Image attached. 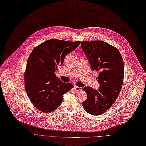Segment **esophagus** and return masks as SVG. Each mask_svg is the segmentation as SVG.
Listing matches in <instances>:
<instances>
[{"instance_id": "esophagus-1", "label": "esophagus", "mask_w": 146, "mask_h": 146, "mask_svg": "<svg viewBox=\"0 0 146 146\" xmlns=\"http://www.w3.org/2000/svg\"><path fill=\"white\" fill-rule=\"evenodd\" d=\"M74 89L76 90V91H80V90H82V88H81V87H78V86H74Z\"/></svg>"}]
</instances>
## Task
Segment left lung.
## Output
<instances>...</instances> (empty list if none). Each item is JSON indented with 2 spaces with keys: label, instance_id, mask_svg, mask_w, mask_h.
<instances>
[{
  "label": "left lung",
  "instance_id": "left-lung-1",
  "mask_svg": "<svg viewBox=\"0 0 146 146\" xmlns=\"http://www.w3.org/2000/svg\"><path fill=\"white\" fill-rule=\"evenodd\" d=\"M92 71H99V88L86 87L87 100L82 106L88 113L100 115L110 108L121 90L124 77L122 57L119 50L103 41H82L81 44Z\"/></svg>",
  "mask_w": 146,
  "mask_h": 146
}]
</instances>
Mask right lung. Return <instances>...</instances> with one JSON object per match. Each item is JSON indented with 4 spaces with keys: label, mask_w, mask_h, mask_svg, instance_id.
Returning a JSON list of instances; mask_svg holds the SVG:
<instances>
[{
    "label": "right lung",
    "mask_w": 146,
    "mask_h": 146,
    "mask_svg": "<svg viewBox=\"0 0 146 146\" xmlns=\"http://www.w3.org/2000/svg\"><path fill=\"white\" fill-rule=\"evenodd\" d=\"M80 42L51 39L31 53L24 75L25 90L33 105L41 112L47 113L56 109L63 100L64 94L73 88L72 84L62 82L54 72Z\"/></svg>",
    "instance_id": "1"
}]
</instances>
